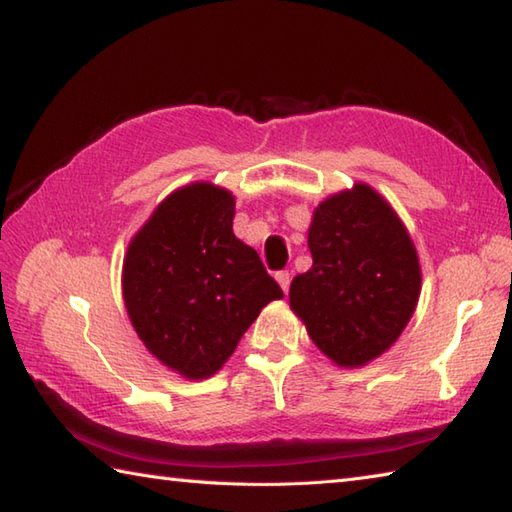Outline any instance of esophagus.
I'll list each match as a JSON object with an SVG mask.
<instances>
[{
	"mask_svg": "<svg viewBox=\"0 0 512 512\" xmlns=\"http://www.w3.org/2000/svg\"><path fill=\"white\" fill-rule=\"evenodd\" d=\"M275 279H277V284L281 286V290L288 292V288H290V273H288V270H281V273L275 275Z\"/></svg>",
	"mask_w": 512,
	"mask_h": 512,
	"instance_id": "obj_1",
	"label": "esophagus"
}]
</instances>
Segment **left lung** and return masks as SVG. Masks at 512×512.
<instances>
[{
    "label": "left lung",
    "instance_id": "obj_1",
    "mask_svg": "<svg viewBox=\"0 0 512 512\" xmlns=\"http://www.w3.org/2000/svg\"><path fill=\"white\" fill-rule=\"evenodd\" d=\"M312 268L290 284V310L339 367H363L398 341L416 312L418 250L383 195L367 182L328 195L308 228Z\"/></svg>",
    "mask_w": 512,
    "mask_h": 512
}]
</instances>
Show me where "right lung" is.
<instances>
[{"mask_svg": "<svg viewBox=\"0 0 512 512\" xmlns=\"http://www.w3.org/2000/svg\"><path fill=\"white\" fill-rule=\"evenodd\" d=\"M233 217V191L189 182L156 206L123 259V301L138 339L187 380L220 372L262 308L284 297L235 237Z\"/></svg>", "mask_w": 512, "mask_h": 512, "instance_id": "obj_1", "label": "right lung"}]
</instances>
